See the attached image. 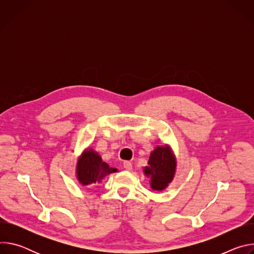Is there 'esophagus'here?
<instances>
[{"label":"esophagus","mask_w":254,"mask_h":254,"mask_svg":"<svg viewBox=\"0 0 254 254\" xmlns=\"http://www.w3.org/2000/svg\"><path fill=\"white\" fill-rule=\"evenodd\" d=\"M124 168H125L126 170H127V171H131V170H132V165H131L130 162L126 161V162L124 163Z\"/></svg>","instance_id":"34e87169"}]
</instances>
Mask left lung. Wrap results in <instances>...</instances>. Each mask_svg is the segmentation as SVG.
I'll list each match as a JSON object with an SVG mask.
<instances>
[{"mask_svg":"<svg viewBox=\"0 0 254 254\" xmlns=\"http://www.w3.org/2000/svg\"><path fill=\"white\" fill-rule=\"evenodd\" d=\"M144 174L151 177V187L162 191L172 182L176 171V159L168 146L157 147L151 154Z\"/></svg>","mask_w":254,"mask_h":254,"instance_id":"8db88e82","label":"left lung"}]
</instances>
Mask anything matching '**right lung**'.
I'll list each match as a JSON object with an SVG mask.
<instances>
[{
    "mask_svg": "<svg viewBox=\"0 0 254 254\" xmlns=\"http://www.w3.org/2000/svg\"><path fill=\"white\" fill-rule=\"evenodd\" d=\"M117 171V169L111 168L105 162H102L100 156L92 150H87L83 153L76 167L77 179L83 186L100 182L106 175Z\"/></svg>",
    "mask_w": 254,
    "mask_h": 254,
    "instance_id": "1",
    "label": "right lung"
}]
</instances>
